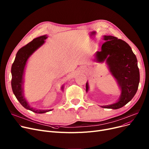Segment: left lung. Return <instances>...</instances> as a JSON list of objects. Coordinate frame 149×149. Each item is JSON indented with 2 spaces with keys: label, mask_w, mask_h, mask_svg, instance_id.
I'll return each instance as SVG.
<instances>
[{
  "label": "left lung",
  "mask_w": 149,
  "mask_h": 149,
  "mask_svg": "<svg viewBox=\"0 0 149 149\" xmlns=\"http://www.w3.org/2000/svg\"><path fill=\"white\" fill-rule=\"evenodd\" d=\"M105 41L101 51L95 53V61H106L109 71L116 79L121 90L118 100L102 108L117 109L125 106L135 95L139 82V72L137 59L129 45L125 41L111 36H104ZM88 82L86 91H88Z\"/></svg>",
  "instance_id": "left-lung-1"
}]
</instances>
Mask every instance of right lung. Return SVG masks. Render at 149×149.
<instances>
[{
    "label": "right lung",
    "instance_id": "obj_1",
    "mask_svg": "<svg viewBox=\"0 0 149 149\" xmlns=\"http://www.w3.org/2000/svg\"><path fill=\"white\" fill-rule=\"evenodd\" d=\"M47 38V36L46 35L37 37L33 39L31 42H29L28 45L20 49L17 52L15 60L11 67V86L15 97L24 108L38 113H45L52 111V109H36L31 108L29 105L28 102L24 97L23 76L24 68L28 58L32 55L35 51L37 50L45 43V40ZM63 86L61 87V89L63 90L64 88Z\"/></svg>",
    "mask_w": 149,
    "mask_h": 149
}]
</instances>
